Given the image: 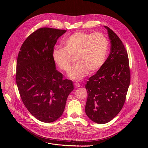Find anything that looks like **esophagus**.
Wrapping results in <instances>:
<instances>
[{
	"label": "esophagus",
	"mask_w": 148,
	"mask_h": 148,
	"mask_svg": "<svg viewBox=\"0 0 148 148\" xmlns=\"http://www.w3.org/2000/svg\"><path fill=\"white\" fill-rule=\"evenodd\" d=\"M74 86L75 88H79L81 86V85L79 83H74Z\"/></svg>",
	"instance_id": "esophagus-1"
}]
</instances>
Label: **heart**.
<instances>
[{"label": "heart", "mask_w": 148, "mask_h": 148, "mask_svg": "<svg viewBox=\"0 0 148 148\" xmlns=\"http://www.w3.org/2000/svg\"><path fill=\"white\" fill-rule=\"evenodd\" d=\"M64 48L54 47L51 56L54 63L62 71L68 72L72 62L71 56H75L77 64L69 73L71 79L80 80L88 73L97 71L104 64L108 42L101 33L89 34L77 32L63 41Z\"/></svg>", "instance_id": "b5f03b06"}]
</instances>
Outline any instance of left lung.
<instances>
[{"label":"left lung","instance_id":"obj_1","mask_svg":"<svg viewBox=\"0 0 148 148\" xmlns=\"http://www.w3.org/2000/svg\"><path fill=\"white\" fill-rule=\"evenodd\" d=\"M110 53L103 65L85 85L88 92L85 112L93 122H110L122 108L130 83L128 53L118 36L109 27Z\"/></svg>","mask_w":148,"mask_h":148}]
</instances>
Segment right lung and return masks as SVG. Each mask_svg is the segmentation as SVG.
Returning a JSON list of instances; mask_svg holds the SVG:
<instances>
[{"mask_svg": "<svg viewBox=\"0 0 148 148\" xmlns=\"http://www.w3.org/2000/svg\"><path fill=\"white\" fill-rule=\"evenodd\" d=\"M66 30L38 29L23 43L17 61L16 83L23 104L38 120L50 123L63 113L73 82L56 69L51 52Z\"/></svg>", "mask_w": 148, "mask_h": 148, "instance_id": "obj_1", "label": "right lung"}]
</instances>
